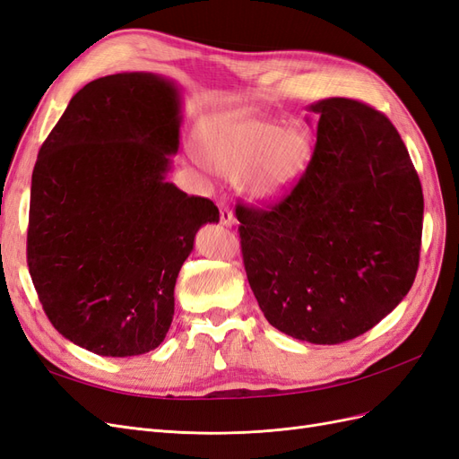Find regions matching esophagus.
I'll use <instances>...</instances> for the list:
<instances>
[{
	"label": "esophagus",
	"mask_w": 459,
	"mask_h": 459,
	"mask_svg": "<svg viewBox=\"0 0 459 459\" xmlns=\"http://www.w3.org/2000/svg\"><path fill=\"white\" fill-rule=\"evenodd\" d=\"M220 224H224L226 228H231L235 224V216L226 203H220Z\"/></svg>",
	"instance_id": "esophagus-1"
}]
</instances>
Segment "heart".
<instances>
[{"label":"heart","instance_id":"b5f03b06","mask_svg":"<svg viewBox=\"0 0 459 459\" xmlns=\"http://www.w3.org/2000/svg\"><path fill=\"white\" fill-rule=\"evenodd\" d=\"M197 155L212 172L239 178V187L251 201L273 204L297 186L307 170L312 140L302 126L230 117L199 134Z\"/></svg>","mask_w":459,"mask_h":459}]
</instances>
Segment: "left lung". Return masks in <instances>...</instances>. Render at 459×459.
Returning <instances> with one entry per match:
<instances>
[{"label": "left lung", "instance_id": "8db88e82", "mask_svg": "<svg viewBox=\"0 0 459 459\" xmlns=\"http://www.w3.org/2000/svg\"><path fill=\"white\" fill-rule=\"evenodd\" d=\"M299 184L268 211L238 204L245 272L285 335L339 344L377 325L420 266L423 191L400 134L379 110L331 97Z\"/></svg>", "mask_w": 459, "mask_h": 459}]
</instances>
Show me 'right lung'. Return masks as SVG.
I'll use <instances>...</instances> for the list:
<instances>
[{
	"instance_id": "add662e5",
	"label": "right lung",
	"mask_w": 459,
	"mask_h": 459,
	"mask_svg": "<svg viewBox=\"0 0 459 459\" xmlns=\"http://www.w3.org/2000/svg\"><path fill=\"white\" fill-rule=\"evenodd\" d=\"M182 91L120 73L82 88L38 152L26 260L65 339L93 354L155 351L174 317L178 273L211 199L166 179L179 147Z\"/></svg>"
}]
</instances>
